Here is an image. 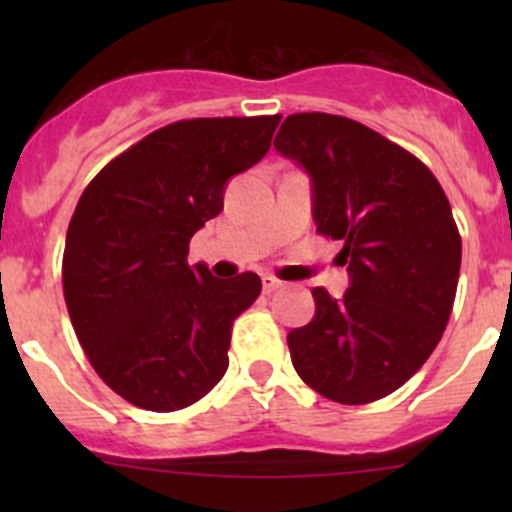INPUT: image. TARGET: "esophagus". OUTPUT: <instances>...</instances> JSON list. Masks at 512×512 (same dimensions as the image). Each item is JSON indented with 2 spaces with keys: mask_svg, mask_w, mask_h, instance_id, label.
<instances>
[{
  "mask_svg": "<svg viewBox=\"0 0 512 512\" xmlns=\"http://www.w3.org/2000/svg\"><path fill=\"white\" fill-rule=\"evenodd\" d=\"M280 287H282V282L275 280V277H262V292H265V294L277 292Z\"/></svg>",
  "mask_w": 512,
  "mask_h": 512,
  "instance_id": "34e87169",
  "label": "esophagus"
}]
</instances>
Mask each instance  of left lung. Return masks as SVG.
I'll list each match as a JSON object with an SVG mask.
<instances>
[{"label":"left lung","mask_w":512,"mask_h":512,"mask_svg":"<svg viewBox=\"0 0 512 512\" xmlns=\"http://www.w3.org/2000/svg\"><path fill=\"white\" fill-rule=\"evenodd\" d=\"M275 151L312 185L317 232L342 240L349 287H314V317L287 334L294 371L337 404H369L404 386L451 317L461 235L431 170L371 128L294 113Z\"/></svg>","instance_id":"obj_1"}]
</instances>
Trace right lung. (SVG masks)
I'll return each instance as SVG.
<instances>
[{
  "mask_svg": "<svg viewBox=\"0 0 512 512\" xmlns=\"http://www.w3.org/2000/svg\"><path fill=\"white\" fill-rule=\"evenodd\" d=\"M280 118L170 123L79 198L61 267L66 307L98 376L138 409H185L225 376L232 322L262 282L255 272L218 280L205 262L188 265V245L223 210L232 175L265 158Z\"/></svg>",
  "mask_w": 512,
  "mask_h": 512,
  "instance_id": "obj_1",
  "label": "right lung"
}]
</instances>
